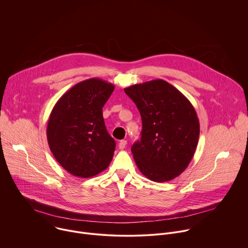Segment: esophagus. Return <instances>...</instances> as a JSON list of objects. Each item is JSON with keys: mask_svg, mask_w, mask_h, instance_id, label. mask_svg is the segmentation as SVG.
Masks as SVG:
<instances>
[{"mask_svg": "<svg viewBox=\"0 0 248 248\" xmlns=\"http://www.w3.org/2000/svg\"><path fill=\"white\" fill-rule=\"evenodd\" d=\"M126 144H127V140H120V141H119V143H118V147H119L120 149H124V148H125V146H126Z\"/></svg>", "mask_w": 248, "mask_h": 248, "instance_id": "obj_1", "label": "esophagus"}]
</instances>
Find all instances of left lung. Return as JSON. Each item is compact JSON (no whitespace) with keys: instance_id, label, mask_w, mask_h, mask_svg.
<instances>
[{"instance_id":"left-lung-1","label":"left lung","mask_w":248,"mask_h":248,"mask_svg":"<svg viewBox=\"0 0 248 248\" xmlns=\"http://www.w3.org/2000/svg\"><path fill=\"white\" fill-rule=\"evenodd\" d=\"M140 110L142 131L132 153L140 172L156 182L170 181L191 162L200 136V123L190 101L163 79L124 89Z\"/></svg>"}]
</instances>
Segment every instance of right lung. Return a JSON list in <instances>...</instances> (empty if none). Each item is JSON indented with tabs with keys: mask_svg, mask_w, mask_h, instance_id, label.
<instances>
[{
	"mask_svg": "<svg viewBox=\"0 0 248 248\" xmlns=\"http://www.w3.org/2000/svg\"><path fill=\"white\" fill-rule=\"evenodd\" d=\"M114 85L101 78L77 83L55 104L46 136L57 162L75 176L88 178L105 170L115 141L106 129L103 107Z\"/></svg>",
	"mask_w": 248,
	"mask_h": 248,
	"instance_id": "1",
	"label": "right lung"
}]
</instances>
